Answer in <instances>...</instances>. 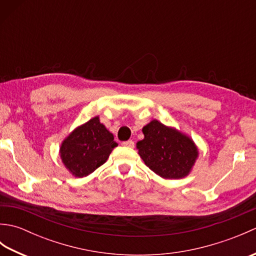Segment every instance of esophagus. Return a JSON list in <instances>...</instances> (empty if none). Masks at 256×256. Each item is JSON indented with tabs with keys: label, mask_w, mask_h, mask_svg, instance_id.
<instances>
[{
	"label": "esophagus",
	"mask_w": 256,
	"mask_h": 256,
	"mask_svg": "<svg viewBox=\"0 0 256 256\" xmlns=\"http://www.w3.org/2000/svg\"><path fill=\"white\" fill-rule=\"evenodd\" d=\"M122 145H123V146H126V148H134V142H133L132 140H125V142L122 143Z\"/></svg>",
	"instance_id": "esophagus-1"
}]
</instances>
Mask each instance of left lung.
Wrapping results in <instances>:
<instances>
[{"label": "left lung", "mask_w": 256, "mask_h": 256, "mask_svg": "<svg viewBox=\"0 0 256 256\" xmlns=\"http://www.w3.org/2000/svg\"><path fill=\"white\" fill-rule=\"evenodd\" d=\"M144 138L136 144L145 165L165 179L187 176L198 157L192 138L157 120L143 128Z\"/></svg>", "instance_id": "1"}]
</instances>
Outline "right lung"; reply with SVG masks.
Returning <instances> with one entry per match:
<instances>
[{
	"label": "right lung",
	"instance_id": "add662e5",
	"mask_svg": "<svg viewBox=\"0 0 256 256\" xmlns=\"http://www.w3.org/2000/svg\"><path fill=\"white\" fill-rule=\"evenodd\" d=\"M116 146L113 134L96 116L69 134L62 144L60 157L74 177L82 178L104 164Z\"/></svg>",
	"mask_w": 256,
	"mask_h": 256
}]
</instances>
